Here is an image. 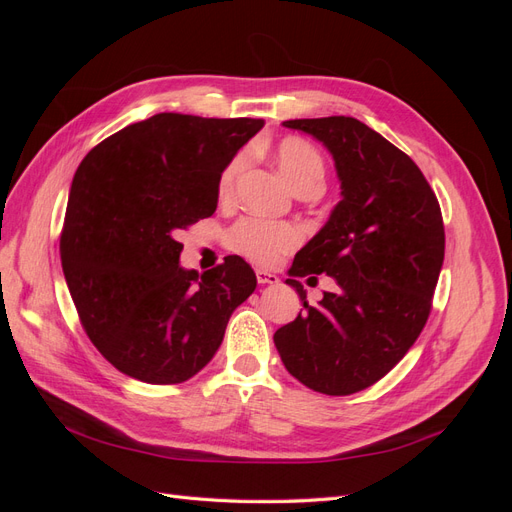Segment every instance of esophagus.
<instances>
[{
    "label": "esophagus",
    "instance_id": "34e87169",
    "mask_svg": "<svg viewBox=\"0 0 512 512\" xmlns=\"http://www.w3.org/2000/svg\"><path fill=\"white\" fill-rule=\"evenodd\" d=\"M256 280H258V284H277L280 282V277H277L275 273H271V271H265V269H256Z\"/></svg>",
    "mask_w": 512,
    "mask_h": 512
}]
</instances>
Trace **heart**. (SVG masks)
I'll return each instance as SVG.
<instances>
[{
	"instance_id": "heart-1",
	"label": "heart",
	"mask_w": 512,
	"mask_h": 512,
	"mask_svg": "<svg viewBox=\"0 0 512 512\" xmlns=\"http://www.w3.org/2000/svg\"><path fill=\"white\" fill-rule=\"evenodd\" d=\"M275 160L282 170V175L294 190L305 183L322 185L324 181L322 156L316 147L301 141V138H286V141L277 145ZM243 164V156H237L222 170L218 181V196L222 200L230 198L232 192H235V183L243 170ZM226 241L232 252L245 256L247 260L256 262L260 267H273L299 245L301 232L290 222L267 218H243L228 230Z\"/></svg>"
}]
</instances>
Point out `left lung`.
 <instances>
[{
	"label": "left lung",
	"instance_id": "left-lung-1",
	"mask_svg": "<svg viewBox=\"0 0 512 512\" xmlns=\"http://www.w3.org/2000/svg\"><path fill=\"white\" fill-rule=\"evenodd\" d=\"M331 151L342 200L294 256L305 312L273 335L290 374L324 395H352L404 359L431 312L444 262L438 198L404 151L354 117L290 119ZM327 272L335 293L314 308L297 276Z\"/></svg>",
	"mask_w": 512,
	"mask_h": 512
}]
</instances>
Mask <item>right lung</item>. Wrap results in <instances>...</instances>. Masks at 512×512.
Returning a JSON list of instances; mask_svg holds the SVG:
<instances>
[{
    "mask_svg": "<svg viewBox=\"0 0 512 512\" xmlns=\"http://www.w3.org/2000/svg\"><path fill=\"white\" fill-rule=\"evenodd\" d=\"M262 126L158 113L104 138L76 168L61 267L87 337L121 374L190 380L254 292L239 256L203 275L179 267V232L213 215L222 170Z\"/></svg>",
    "mask_w": 512,
    "mask_h": 512,
    "instance_id": "add662e5",
    "label": "right lung"
}]
</instances>
